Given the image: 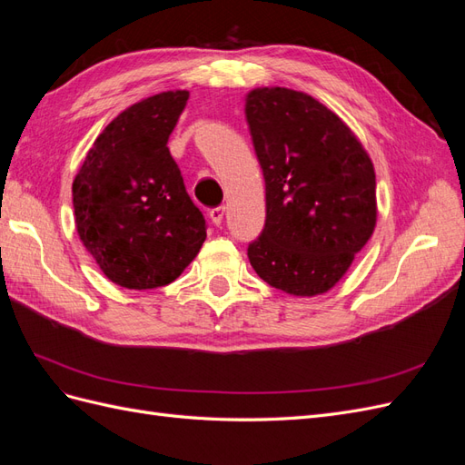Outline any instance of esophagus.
Returning a JSON list of instances; mask_svg holds the SVG:
<instances>
[{"label": "esophagus", "instance_id": "34e87169", "mask_svg": "<svg viewBox=\"0 0 465 465\" xmlns=\"http://www.w3.org/2000/svg\"><path fill=\"white\" fill-rule=\"evenodd\" d=\"M223 217H224V207H223V205L213 207V209L209 211V219L213 221V224H217V227L223 223Z\"/></svg>", "mask_w": 465, "mask_h": 465}]
</instances>
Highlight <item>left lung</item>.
Segmentation results:
<instances>
[{"label": "left lung", "mask_w": 465, "mask_h": 465, "mask_svg": "<svg viewBox=\"0 0 465 465\" xmlns=\"http://www.w3.org/2000/svg\"><path fill=\"white\" fill-rule=\"evenodd\" d=\"M244 112L265 180V227L248 260L294 297L328 292L376 227L369 153L335 112L301 91L254 89Z\"/></svg>", "instance_id": "8db88e82"}]
</instances>
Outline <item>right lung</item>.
<instances>
[{"label":"right lung","instance_id":"obj_1","mask_svg":"<svg viewBox=\"0 0 465 465\" xmlns=\"http://www.w3.org/2000/svg\"><path fill=\"white\" fill-rule=\"evenodd\" d=\"M188 96L166 91L120 112L94 139L74 180L81 242L124 289L173 283L207 236L166 147Z\"/></svg>","mask_w":465,"mask_h":465}]
</instances>
